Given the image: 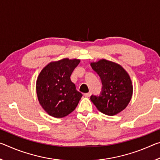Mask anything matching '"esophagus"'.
<instances>
[{
  "instance_id": "1",
  "label": "esophagus",
  "mask_w": 160,
  "mask_h": 160,
  "mask_svg": "<svg viewBox=\"0 0 160 160\" xmlns=\"http://www.w3.org/2000/svg\"><path fill=\"white\" fill-rule=\"evenodd\" d=\"M91 94H92V93L90 92H89L85 94V96L86 97H90V95H91Z\"/></svg>"
}]
</instances>
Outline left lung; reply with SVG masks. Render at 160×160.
<instances>
[{"instance_id": "1", "label": "left lung", "mask_w": 160, "mask_h": 160, "mask_svg": "<svg viewBox=\"0 0 160 160\" xmlns=\"http://www.w3.org/2000/svg\"><path fill=\"white\" fill-rule=\"evenodd\" d=\"M91 66L101 79L102 88L99 95H92L91 101L100 112L113 116L128 104L132 85L128 74L120 65L102 59Z\"/></svg>"}]
</instances>
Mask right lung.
I'll use <instances>...</instances> for the list:
<instances>
[{
	"mask_svg": "<svg viewBox=\"0 0 160 160\" xmlns=\"http://www.w3.org/2000/svg\"><path fill=\"white\" fill-rule=\"evenodd\" d=\"M80 60L64 58L51 62L43 68L37 80V94L40 104L51 116L62 118L73 112L82 97L70 75Z\"/></svg>",
	"mask_w": 160,
	"mask_h": 160,
	"instance_id": "add662e5",
	"label": "right lung"
}]
</instances>
